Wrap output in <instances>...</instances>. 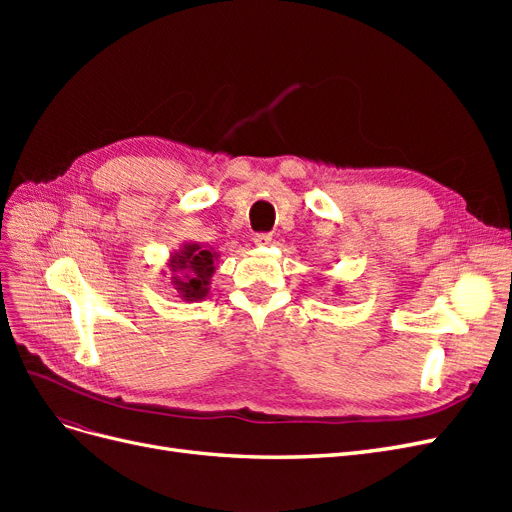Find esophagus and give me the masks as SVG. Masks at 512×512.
<instances>
[{"instance_id":"esophagus-1","label":"esophagus","mask_w":512,"mask_h":512,"mask_svg":"<svg viewBox=\"0 0 512 512\" xmlns=\"http://www.w3.org/2000/svg\"><path fill=\"white\" fill-rule=\"evenodd\" d=\"M271 241H273V237L269 235V232H258V235H254V243L260 245V247L262 245H269Z\"/></svg>"}]
</instances>
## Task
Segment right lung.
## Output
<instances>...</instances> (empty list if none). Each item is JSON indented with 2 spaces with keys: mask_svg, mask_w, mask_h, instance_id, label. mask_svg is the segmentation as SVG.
Listing matches in <instances>:
<instances>
[{
  "mask_svg": "<svg viewBox=\"0 0 512 512\" xmlns=\"http://www.w3.org/2000/svg\"><path fill=\"white\" fill-rule=\"evenodd\" d=\"M218 258L220 254L209 245H200L194 241L181 243L179 250H175L166 260V267L170 271V286L175 288L177 297L188 303L207 299L211 277L220 262Z\"/></svg>",
  "mask_w": 512,
  "mask_h": 512,
  "instance_id": "1",
  "label": "right lung"
}]
</instances>
